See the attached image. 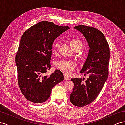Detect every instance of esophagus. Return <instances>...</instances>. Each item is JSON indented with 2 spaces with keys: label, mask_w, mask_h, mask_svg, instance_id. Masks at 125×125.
<instances>
[{
  "label": "esophagus",
  "mask_w": 125,
  "mask_h": 125,
  "mask_svg": "<svg viewBox=\"0 0 125 125\" xmlns=\"http://www.w3.org/2000/svg\"><path fill=\"white\" fill-rule=\"evenodd\" d=\"M64 80H69V78L67 77L66 75H64Z\"/></svg>",
  "instance_id": "34e87169"
}]
</instances>
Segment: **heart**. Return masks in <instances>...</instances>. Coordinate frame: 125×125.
Here are the masks:
<instances>
[{"instance_id": "obj_1", "label": "heart", "mask_w": 125, "mask_h": 125, "mask_svg": "<svg viewBox=\"0 0 125 125\" xmlns=\"http://www.w3.org/2000/svg\"><path fill=\"white\" fill-rule=\"evenodd\" d=\"M71 47L73 49L78 46H82V42L79 39H73L70 42ZM60 46L59 42H56L54 45V51H56ZM55 66L58 69L60 70L64 74L66 75L70 74L74 70L76 66V63L73 61L64 59L56 62Z\"/></svg>"}]
</instances>
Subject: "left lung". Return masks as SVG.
I'll return each mask as SVG.
<instances>
[{"instance_id":"left-lung-1","label":"left lung","mask_w":125,"mask_h":125,"mask_svg":"<svg viewBox=\"0 0 125 125\" xmlns=\"http://www.w3.org/2000/svg\"><path fill=\"white\" fill-rule=\"evenodd\" d=\"M80 31L90 46L87 58L80 71L88 75L84 79L73 78L74 87L70 94V102L77 107H84L97 98L108 76L110 50L107 41L101 31L92 27L79 25L74 27Z\"/></svg>"}]
</instances>
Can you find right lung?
Returning <instances> with one entry per match:
<instances>
[{
	"instance_id": "right-lung-1",
	"label": "right lung",
	"mask_w": 125,
	"mask_h": 125,
	"mask_svg": "<svg viewBox=\"0 0 125 125\" xmlns=\"http://www.w3.org/2000/svg\"><path fill=\"white\" fill-rule=\"evenodd\" d=\"M69 29L45 21L31 26L22 34L15 61L18 84L27 100L34 103L45 102L52 89L64 80L59 70L50 76L45 73L51 68L54 40Z\"/></svg>"
}]
</instances>
